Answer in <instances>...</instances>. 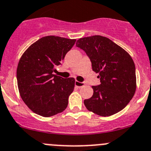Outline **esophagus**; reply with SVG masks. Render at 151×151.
Here are the masks:
<instances>
[{"instance_id":"34e87169","label":"esophagus","mask_w":151,"mask_h":151,"mask_svg":"<svg viewBox=\"0 0 151 151\" xmlns=\"http://www.w3.org/2000/svg\"><path fill=\"white\" fill-rule=\"evenodd\" d=\"M85 86V83L83 82H79V81H75V86L77 88H81L83 86Z\"/></svg>"}]
</instances>
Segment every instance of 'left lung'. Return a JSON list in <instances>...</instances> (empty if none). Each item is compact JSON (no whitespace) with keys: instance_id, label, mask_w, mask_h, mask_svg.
<instances>
[{"instance_id":"1","label":"left lung","mask_w":151,"mask_h":151,"mask_svg":"<svg viewBox=\"0 0 151 151\" xmlns=\"http://www.w3.org/2000/svg\"><path fill=\"white\" fill-rule=\"evenodd\" d=\"M76 46L83 49L99 73L100 84L93 86V96L84 100L88 111L109 116L122 111L134 96L137 87L136 68L129 54L100 35L79 39Z\"/></svg>"}]
</instances>
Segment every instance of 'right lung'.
I'll return each instance as SVG.
<instances>
[{
	"label": "right lung",
	"instance_id": "obj_1",
	"mask_svg": "<svg viewBox=\"0 0 151 151\" xmlns=\"http://www.w3.org/2000/svg\"><path fill=\"white\" fill-rule=\"evenodd\" d=\"M75 42V39L43 37L20 58L17 68L18 90L25 104L37 114L49 117L68 106L75 80L64 79L53 72Z\"/></svg>",
	"mask_w": 151,
	"mask_h": 151
}]
</instances>
